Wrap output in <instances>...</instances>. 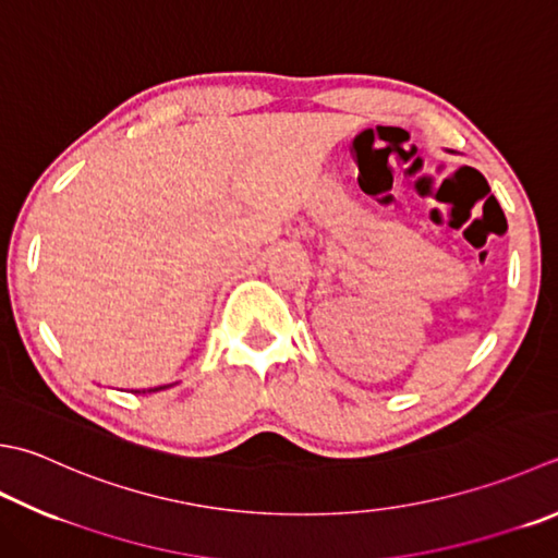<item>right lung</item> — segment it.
<instances>
[{"mask_svg":"<svg viewBox=\"0 0 558 558\" xmlns=\"http://www.w3.org/2000/svg\"><path fill=\"white\" fill-rule=\"evenodd\" d=\"M159 389H163V387H159ZM151 391H157V389H151Z\"/></svg>","mask_w":558,"mask_h":558,"instance_id":"obj_1","label":"right lung"}]
</instances>
